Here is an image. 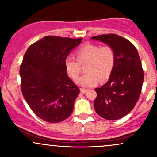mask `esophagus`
<instances>
[{
  "label": "esophagus",
  "instance_id": "obj_1",
  "mask_svg": "<svg viewBox=\"0 0 157 157\" xmlns=\"http://www.w3.org/2000/svg\"><path fill=\"white\" fill-rule=\"evenodd\" d=\"M88 90L87 89H80V92L82 93V94H85L87 92Z\"/></svg>",
  "mask_w": 157,
  "mask_h": 157
}]
</instances>
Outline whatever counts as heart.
Instances as JSON below:
<instances>
[{
    "mask_svg": "<svg viewBox=\"0 0 157 157\" xmlns=\"http://www.w3.org/2000/svg\"><path fill=\"white\" fill-rule=\"evenodd\" d=\"M77 60L68 56L65 60V68L67 75L75 79L81 71V65L84 66L86 74L77 77L75 82L84 88H90L108 80L115 63V53L111 46L86 44L76 52Z\"/></svg>",
    "mask_w": 157,
    "mask_h": 157,
    "instance_id": "b5f03b06",
    "label": "heart"
}]
</instances>
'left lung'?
<instances>
[{"label":"left lung","instance_id":"obj_1","mask_svg":"<svg viewBox=\"0 0 157 157\" xmlns=\"http://www.w3.org/2000/svg\"><path fill=\"white\" fill-rule=\"evenodd\" d=\"M91 39L103 42L113 48L115 63L109 80L97 88L94 107L99 116L116 120L127 115L137 102L143 84L141 60L135 46L115 34L101 35Z\"/></svg>","mask_w":157,"mask_h":157}]
</instances>
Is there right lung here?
I'll return each mask as SVG.
<instances>
[{
    "label": "right lung",
    "mask_w": 157,
    "mask_h": 157,
    "mask_svg": "<svg viewBox=\"0 0 157 157\" xmlns=\"http://www.w3.org/2000/svg\"><path fill=\"white\" fill-rule=\"evenodd\" d=\"M82 40L46 36L25 53L20 68L23 96L44 121L57 123L72 113L80 89L68 77L65 60Z\"/></svg>",
    "instance_id": "add662e5"
}]
</instances>
